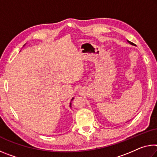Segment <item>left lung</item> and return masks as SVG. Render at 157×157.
I'll use <instances>...</instances> for the list:
<instances>
[{
  "mask_svg": "<svg viewBox=\"0 0 157 157\" xmlns=\"http://www.w3.org/2000/svg\"><path fill=\"white\" fill-rule=\"evenodd\" d=\"M127 42L128 43H129V44H132V45H135V44H133V43H131V42H130V41H128V40H127Z\"/></svg>",
  "mask_w": 157,
  "mask_h": 157,
  "instance_id": "left-lung-1",
  "label": "left lung"
}]
</instances>
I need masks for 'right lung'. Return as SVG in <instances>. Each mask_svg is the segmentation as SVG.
<instances>
[{
    "label": "right lung",
    "mask_w": 157,
    "mask_h": 157,
    "mask_svg": "<svg viewBox=\"0 0 157 157\" xmlns=\"http://www.w3.org/2000/svg\"><path fill=\"white\" fill-rule=\"evenodd\" d=\"M25 44H24V46H25ZM73 99H74V98H72V99H71V101H73ZM71 103H70V107H71Z\"/></svg>",
    "instance_id": "add662e5"
}]
</instances>
